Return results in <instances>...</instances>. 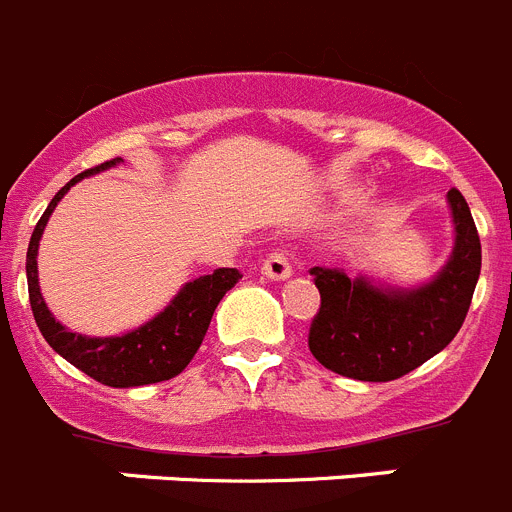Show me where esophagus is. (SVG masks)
<instances>
[{"label": "esophagus", "instance_id": "34e87169", "mask_svg": "<svg viewBox=\"0 0 512 512\" xmlns=\"http://www.w3.org/2000/svg\"><path fill=\"white\" fill-rule=\"evenodd\" d=\"M261 274L274 281L289 279L292 276V264H289V259L281 251H271L264 259V264H261Z\"/></svg>", "mask_w": 512, "mask_h": 512}]
</instances>
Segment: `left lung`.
I'll list each match as a JSON object with an SVG mask.
<instances>
[{
	"label": "left lung",
	"instance_id": "8db88e82",
	"mask_svg": "<svg viewBox=\"0 0 512 512\" xmlns=\"http://www.w3.org/2000/svg\"><path fill=\"white\" fill-rule=\"evenodd\" d=\"M457 243L437 279L411 292H383L365 279L314 266L320 309L309 325V350L327 370L368 383L396 381L444 350L462 327L482 266L470 205L449 190Z\"/></svg>",
	"mask_w": 512,
	"mask_h": 512
}]
</instances>
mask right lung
<instances>
[{"instance_id":"1","label":"right lung","mask_w":512,"mask_h":512,"mask_svg":"<svg viewBox=\"0 0 512 512\" xmlns=\"http://www.w3.org/2000/svg\"><path fill=\"white\" fill-rule=\"evenodd\" d=\"M121 162L119 157L109 162L96 164L91 170L81 172L78 177L60 187L58 195L50 200L48 210L37 220L32 231L30 246H27V292H30V307L42 337L48 340L50 348L63 355L70 365L91 375L93 381L111 388L149 386V383L170 381L177 373L187 368L192 355L198 353L200 342L208 332L213 312L228 289H233L241 279L236 269H215L213 274L200 276L182 287V292L172 299V304L157 314L152 322L121 337H83L65 330L50 314L42 302L40 287H37V246L45 231L50 213L55 210L58 200L63 198L70 185L81 177L106 170L111 164Z\"/></svg>"}]
</instances>
